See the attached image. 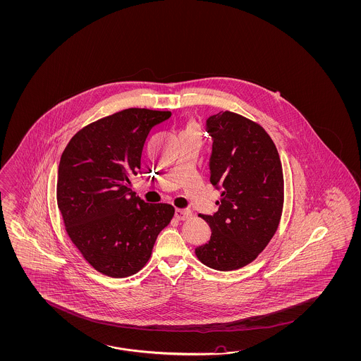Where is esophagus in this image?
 Segmentation results:
<instances>
[{
    "label": "esophagus",
    "mask_w": 361,
    "mask_h": 361,
    "mask_svg": "<svg viewBox=\"0 0 361 361\" xmlns=\"http://www.w3.org/2000/svg\"><path fill=\"white\" fill-rule=\"evenodd\" d=\"M192 217V212L190 210H185V209H176L175 219L178 221H185V219Z\"/></svg>",
    "instance_id": "1"
}]
</instances>
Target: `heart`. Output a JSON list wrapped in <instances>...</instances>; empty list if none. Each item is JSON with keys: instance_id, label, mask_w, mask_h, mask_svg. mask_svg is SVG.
<instances>
[{"instance_id": "b5f03b06", "label": "heart", "mask_w": 361, "mask_h": 361, "mask_svg": "<svg viewBox=\"0 0 361 361\" xmlns=\"http://www.w3.org/2000/svg\"><path fill=\"white\" fill-rule=\"evenodd\" d=\"M188 128H192V127H188Z\"/></svg>"}]
</instances>
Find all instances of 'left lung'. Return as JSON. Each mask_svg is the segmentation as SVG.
Listing matches in <instances>:
<instances>
[{
  "mask_svg": "<svg viewBox=\"0 0 361 361\" xmlns=\"http://www.w3.org/2000/svg\"><path fill=\"white\" fill-rule=\"evenodd\" d=\"M210 183L221 189L219 210L202 214L212 229L197 258L210 269L229 271L252 262L278 229L283 209L279 153L262 127L225 111L209 116Z\"/></svg>",
  "mask_w": 361,
  "mask_h": 361,
  "instance_id": "8db88e82",
  "label": "left lung"
}]
</instances>
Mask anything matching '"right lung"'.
<instances>
[{"label":"right lung","instance_id":"add662e5","mask_svg":"<svg viewBox=\"0 0 361 361\" xmlns=\"http://www.w3.org/2000/svg\"><path fill=\"white\" fill-rule=\"evenodd\" d=\"M169 111L127 109L94 121L68 142L58 166L56 201L66 231L83 258L112 278L142 270L175 208L132 192L142 147Z\"/></svg>","mask_w":361,"mask_h":361}]
</instances>
